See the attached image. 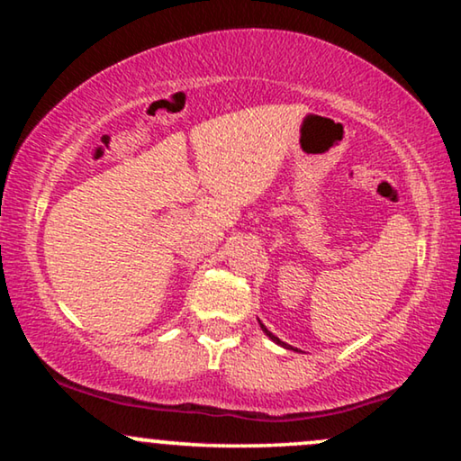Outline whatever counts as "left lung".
<instances>
[{"label":"left lung","mask_w":461,"mask_h":461,"mask_svg":"<svg viewBox=\"0 0 461 461\" xmlns=\"http://www.w3.org/2000/svg\"><path fill=\"white\" fill-rule=\"evenodd\" d=\"M260 327H262V330H264V333H267V336H268L270 339H273V342H276V344H281V346H285V348H292V346H287L285 342H281V339H279V338H276V336H273V333H270V331L267 330V327H264L262 323H260ZM292 350H295V348H292Z\"/></svg>","instance_id":"8db88e82"}]
</instances>
